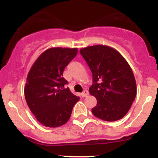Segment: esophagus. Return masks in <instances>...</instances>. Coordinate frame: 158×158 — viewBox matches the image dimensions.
<instances>
[{"mask_svg":"<svg viewBox=\"0 0 158 158\" xmlns=\"http://www.w3.org/2000/svg\"><path fill=\"white\" fill-rule=\"evenodd\" d=\"M81 97H88V91L87 90H85L84 91L82 92V93L81 94Z\"/></svg>","mask_w":158,"mask_h":158,"instance_id":"34e87169","label":"esophagus"}]
</instances>
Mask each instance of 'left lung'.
Wrapping results in <instances>:
<instances>
[{
  "label": "left lung",
  "mask_w": 158,
  "mask_h": 158,
  "mask_svg": "<svg viewBox=\"0 0 158 158\" xmlns=\"http://www.w3.org/2000/svg\"><path fill=\"white\" fill-rule=\"evenodd\" d=\"M81 55L93 76L89 92L97 104L92 113L105 121H117L128 113L137 94L131 67L115 49L106 45L81 48Z\"/></svg>",
  "instance_id": "obj_1"
}]
</instances>
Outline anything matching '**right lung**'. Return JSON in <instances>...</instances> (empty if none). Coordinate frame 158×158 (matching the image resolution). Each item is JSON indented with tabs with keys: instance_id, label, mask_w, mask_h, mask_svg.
<instances>
[{
	"instance_id": "1",
	"label": "right lung",
	"mask_w": 158,
	"mask_h": 158,
	"mask_svg": "<svg viewBox=\"0 0 158 158\" xmlns=\"http://www.w3.org/2000/svg\"><path fill=\"white\" fill-rule=\"evenodd\" d=\"M77 48H53L45 50L32 64L24 87L26 102L41 124L56 128L64 125L79 100L65 88V67L75 58Z\"/></svg>"
}]
</instances>
